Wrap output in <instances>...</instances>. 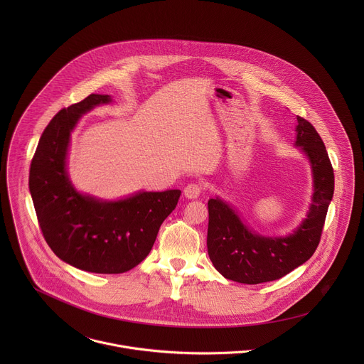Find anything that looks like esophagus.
<instances>
[{
    "label": "esophagus",
    "instance_id": "esophagus-1",
    "mask_svg": "<svg viewBox=\"0 0 364 364\" xmlns=\"http://www.w3.org/2000/svg\"><path fill=\"white\" fill-rule=\"evenodd\" d=\"M183 193H185V196H186L188 199H198L199 195L202 193V186H200L199 183H189V185L185 188Z\"/></svg>",
    "mask_w": 364,
    "mask_h": 364
}]
</instances>
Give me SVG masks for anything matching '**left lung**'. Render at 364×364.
<instances>
[{"mask_svg": "<svg viewBox=\"0 0 364 364\" xmlns=\"http://www.w3.org/2000/svg\"><path fill=\"white\" fill-rule=\"evenodd\" d=\"M296 146L310 161L312 203L306 218L286 237H264L244 224L220 198L208 200V252L214 267L228 280L258 284L277 280L315 252L328 206L333 196V169L322 139L310 122L297 116Z\"/></svg>", "mask_w": 364, "mask_h": 364, "instance_id": "left-lung-1", "label": "left lung"}]
</instances>
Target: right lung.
<instances>
[{"label":"right lung","instance_id":"obj_1","mask_svg":"<svg viewBox=\"0 0 364 364\" xmlns=\"http://www.w3.org/2000/svg\"><path fill=\"white\" fill-rule=\"evenodd\" d=\"M109 102V95L91 94L53 117L32 158L29 191L43 237L60 259L85 272L114 274L147 258L181 191L102 200L73 186L67 173L71 132L82 114Z\"/></svg>","mask_w":364,"mask_h":364}]
</instances>
